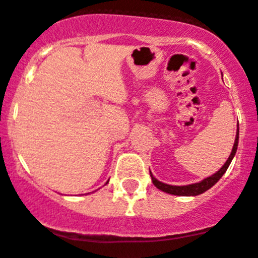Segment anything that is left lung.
I'll list each match as a JSON object with an SVG mask.
<instances>
[{"mask_svg":"<svg viewBox=\"0 0 258 258\" xmlns=\"http://www.w3.org/2000/svg\"><path fill=\"white\" fill-rule=\"evenodd\" d=\"M238 137H239V128L238 124H237V135H236V140H234L233 144V149H232L231 155H229L228 160L224 162L223 166L216 172V174L211 175L209 177H206L204 180L199 182H194V184H189V185H169L165 184V182L159 181L156 177L152 175V172L150 171V176H151L152 182H154L155 186L157 189H160L161 191L167 192V194H172V196H179V197H196L199 196V194H203L204 191H207L208 189H211L222 176H223L224 172L227 171L228 166L231 165V161L233 160L234 155H236L237 147H238Z\"/></svg>","mask_w":258,"mask_h":258,"instance_id":"1","label":"left lung"}]
</instances>
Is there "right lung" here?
<instances>
[{"label":"right lung","instance_id":"add662e5","mask_svg":"<svg viewBox=\"0 0 258 258\" xmlns=\"http://www.w3.org/2000/svg\"><path fill=\"white\" fill-rule=\"evenodd\" d=\"M106 184H107V182H106Z\"/></svg>","mask_w":258,"mask_h":258}]
</instances>
